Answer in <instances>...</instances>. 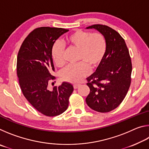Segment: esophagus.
Returning <instances> with one entry per match:
<instances>
[{"mask_svg": "<svg viewBox=\"0 0 149 149\" xmlns=\"http://www.w3.org/2000/svg\"><path fill=\"white\" fill-rule=\"evenodd\" d=\"M79 85H80L79 84H74V88L75 89H77L78 87H79Z\"/></svg>", "mask_w": 149, "mask_h": 149, "instance_id": "1", "label": "esophagus"}]
</instances>
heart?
<instances>
[{"mask_svg": "<svg viewBox=\"0 0 149 149\" xmlns=\"http://www.w3.org/2000/svg\"><path fill=\"white\" fill-rule=\"evenodd\" d=\"M66 42L70 46L79 49L77 64L69 65L60 73L65 81L76 84L80 82L89 74V67L94 69L102 61L107 51V41L100 33H93L76 30L67 37ZM51 55L55 64L62 67L65 64L64 46L56 41L52 47Z\"/></svg>", "mask_w": 149, "mask_h": 149, "instance_id": "1", "label": "heart"}]
</instances>
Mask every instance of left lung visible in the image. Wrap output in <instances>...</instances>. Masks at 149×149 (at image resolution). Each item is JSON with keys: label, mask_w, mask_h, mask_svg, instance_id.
Instances as JSON below:
<instances>
[{"label": "left lung", "mask_w": 149, "mask_h": 149, "mask_svg": "<svg viewBox=\"0 0 149 149\" xmlns=\"http://www.w3.org/2000/svg\"><path fill=\"white\" fill-rule=\"evenodd\" d=\"M86 29H95L104 35L107 51L95 72L87 78L90 93L85 100L91 109L108 112L121 104L130 87L132 64L129 50L124 39L111 27L95 24Z\"/></svg>", "instance_id": "left-lung-1"}]
</instances>
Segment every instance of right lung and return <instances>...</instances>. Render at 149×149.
I'll list each match as a JSON object with an SVG mask.
<instances>
[{"mask_svg": "<svg viewBox=\"0 0 149 149\" xmlns=\"http://www.w3.org/2000/svg\"><path fill=\"white\" fill-rule=\"evenodd\" d=\"M68 29L41 27L34 29L22 43L17 57V75L24 97L41 114L56 116L68 107L73 85L63 82L50 91L48 85L55 79L51 49L55 41Z\"/></svg>", "mask_w": 149, "mask_h": 149, "instance_id": "1", "label": "right lung"}]
</instances>
